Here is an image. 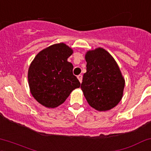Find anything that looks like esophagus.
Masks as SVG:
<instances>
[{
    "label": "esophagus",
    "instance_id": "34e87169",
    "mask_svg": "<svg viewBox=\"0 0 151 151\" xmlns=\"http://www.w3.org/2000/svg\"><path fill=\"white\" fill-rule=\"evenodd\" d=\"M77 78H78L79 82H82V74H79V75L77 76Z\"/></svg>",
    "mask_w": 151,
    "mask_h": 151
}]
</instances>
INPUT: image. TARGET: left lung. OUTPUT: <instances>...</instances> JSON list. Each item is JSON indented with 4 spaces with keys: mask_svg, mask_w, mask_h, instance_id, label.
Returning a JSON list of instances; mask_svg holds the SVG:
<instances>
[{
    "mask_svg": "<svg viewBox=\"0 0 151 151\" xmlns=\"http://www.w3.org/2000/svg\"><path fill=\"white\" fill-rule=\"evenodd\" d=\"M87 72L81 89L89 105L98 111L115 107L121 100L125 87L122 77L114 58L102 48L88 51L85 54Z\"/></svg>",
    "mask_w": 151,
    "mask_h": 151,
    "instance_id": "8db88e82",
    "label": "left lung"
}]
</instances>
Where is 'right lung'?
<instances>
[{
    "mask_svg": "<svg viewBox=\"0 0 151 151\" xmlns=\"http://www.w3.org/2000/svg\"><path fill=\"white\" fill-rule=\"evenodd\" d=\"M73 50L64 43L41 51L30 64L28 80L31 93L41 105L54 108L64 103L74 89L80 87L67 59Z\"/></svg>",
    "mask_w": 151,
    "mask_h": 151,
    "instance_id": "right-lung-1",
    "label": "right lung"
}]
</instances>
